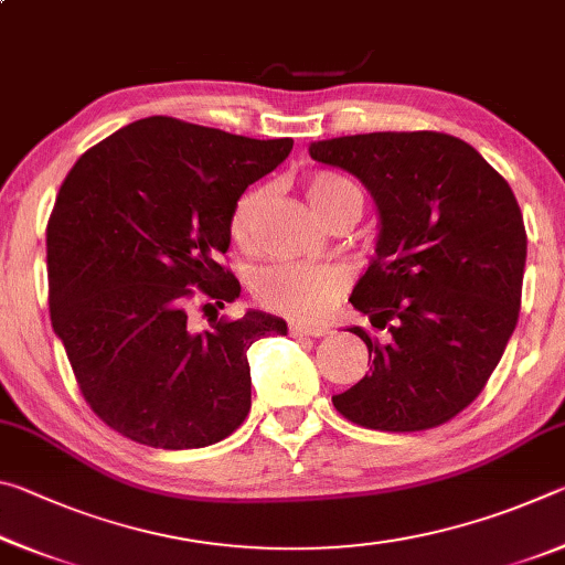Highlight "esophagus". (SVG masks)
Masks as SVG:
<instances>
[{
	"instance_id": "esophagus-1",
	"label": "esophagus",
	"mask_w": 565,
	"mask_h": 565,
	"mask_svg": "<svg viewBox=\"0 0 565 565\" xmlns=\"http://www.w3.org/2000/svg\"><path fill=\"white\" fill-rule=\"evenodd\" d=\"M289 333L291 337H323V333H329V327H309V323H301V321H296V323H289Z\"/></svg>"
}]
</instances>
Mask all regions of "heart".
<instances>
[{
    "label": "heart",
    "instance_id": "b5f03b06",
    "mask_svg": "<svg viewBox=\"0 0 565 565\" xmlns=\"http://www.w3.org/2000/svg\"><path fill=\"white\" fill-rule=\"evenodd\" d=\"M266 196H269L266 186L246 189L236 199L232 216H228L232 242L244 252H252L256 246V224H259ZM306 199L321 222H327L351 199H356L361 206L359 189L349 179L331 174V171H319V174L309 177ZM343 289H347V274L339 266L309 262H279L266 266L254 281V294L262 306L301 321H319L327 317Z\"/></svg>",
    "mask_w": 565,
    "mask_h": 565
}]
</instances>
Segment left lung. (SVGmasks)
<instances>
[{
  "mask_svg": "<svg viewBox=\"0 0 565 565\" xmlns=\"http://www.w3.org/2000/svg\"><path fill=\"white\" fill-rule=\"evenodd\" d=\"M309 154L356 177L379 212L376 256L349 301L388 341L349 329L371 369L333 406L374 431L441 426L481 394L519 321L525 226L509 181L438 131L353 134Z\"/></svg>",
  "mask_w": 565,
  "mask_h": 565,
  "instance_id": "obj_1",
  "label": "left lung"
}]
</instances>
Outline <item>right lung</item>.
Returning a JSON list of instances; mask_svg holds the SVG:
<instances>
[{"mask_svg": "<svg viewBox=\"0 0 565 565\" xmlns=\"http://www.w3.org/2000/svg\"><path fill=\"white\" fill-rule=\"evenodd\" d=\"M294 139H248L147 117L84 151L46 226L52 329L84 398L114 431L151 448H202L252 408L246 351L286 321L264 311L191 331L194 296L238 299L218 259L248 184L289 157ZM199 288V292L193 289Z\"/></svg>", "mask_w": 565, "mask_h": 565, "instance_id": "1", "label": "right lung"}]
</instances>
